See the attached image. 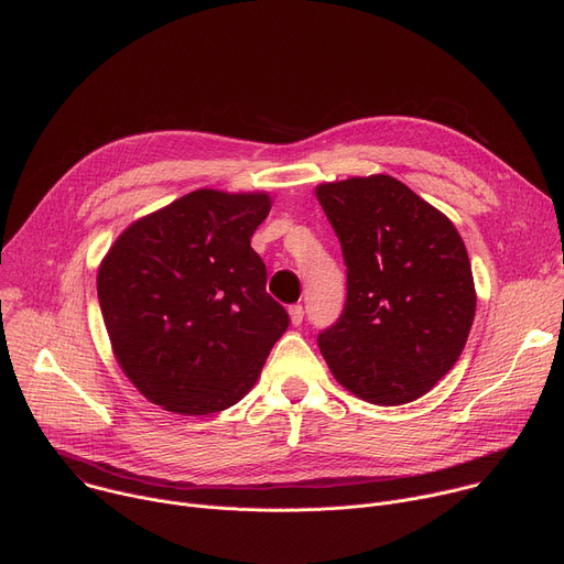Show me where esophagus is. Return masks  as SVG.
I'll use <instances>...</instances> for the list:
<instances>
[{
  "instance_id": "esophagus-1",
  "label": "esophagus",
  "mask_w": 564,
  "mask_h": 564,
  "mask_svg": "<svg viewBox=\"0 0 564 564\" xmlns=\"http://www.w3.org/2000/svg\"><path fill=\"white\" fill-rule=\"evenodd\" d=\"M289 316H291V323L297 327V325H302V318H305V307L302 305H291L289 307Z\"/></svg>"
}]
</instances>
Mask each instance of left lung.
Listing matches in <instances>:
<instances>
[{
	"label": "left lung",
	"instance_id": "1",
	"mask_svg": "<svg viewBox=\"0 0 564 564\" xmlns=\"http://www.w3.org/2000/svg\"><path fill=\"white\" fill-rule=\"evenodd\" d=\"M340 241L348 297L318 334L332 375L357 398L398 406L429 393L458 361L476 312L465 243L393 176L316 187Z\"/></svg>",
	"mask_w": 564,
	"mask_h": 564
}]
</instances>
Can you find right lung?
Instances as JSON below:
<instances>
[{"label":"right lung","mask_w":564,"mask_h":564,"mask_svg":"<svg viewBox=\"0 0 564 564\" xmlns=\"http://www.w3.org/2000/svg\"><path fill=\"white\" fill-rule=\"evenodd\" d=\"M269 194L196 189L128 226L99 267L112 352L164 411L209 415L257 381L289 314L267 293L250 237Z\"/></svg>","instance_id":"add662e5"}]
</instances>
